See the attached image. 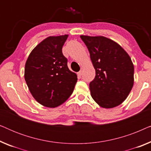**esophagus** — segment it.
<instances>
[{
    "instance_id": "esophagus-1",
    "label": "esophagus",
    "mask_w": 151,
    "mask_h": 151,
    "mask_svg": "<svg viewBox=\"0 0 151 151\" xmlns=\"http://www.w3.org/2000/svg\"><path fill=\"white\" fill-rule=\"evenodd\" d=\"M77 74H78V76H79V77H80V76H82V70H80L79 72H78Z\"/></svg>"
}]
</instances>
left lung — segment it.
<instances>
[{
	"instance_id": "left-lung-1",
	"label": "left lung",
	"mask_w": 151,
	"mask_h": 151,
	"mask_svg": "<svg viewBox=\"0 0 151 151\" xmlns=\"http://www.w3.org/2000/svg\"><path fill=\"white\" fill-rule=\"evenodd\" d=\"M89 51L96 77L91 95L103 108L118 106L133 88L134 66L129 54L117 42L104 36H80Z\"/></svg>"
}]
</instances>
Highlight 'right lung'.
<instances>
[{"label": "right lung", "instance_id": "1", "mask_svg": "<svg viewBox=\"0 0 151 151\" xmlns=\"http://www.w3.org/2000/svg\"><path fill=\"white\" fill-rule=\"evenodd\" d=\"M68 35L49 36L37 45L29 55L24 79L37 102L49 108L63 104L73 91L77 75L70 71L63 47Z\"/></svg>", "mask_w": 151, "mask_h": 151}]
</instances>
